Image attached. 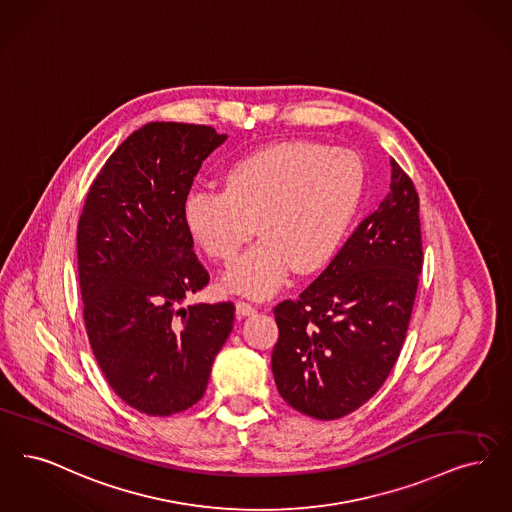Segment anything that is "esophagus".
<instances>
[{
    "instance_id": "esophagus-1",
    "label": "esophagus",
    "mask_w": 512,
    "mask_h": 512,
    "mask_svg": "<svg viewBox=\"0 0 512 512\" xmlns=\"http://www.w3.org/2000/svg\"><path fill=\"white\" fill-rule=\"evenodd\" d=\"M236 314L238 316H251V314H255V307L249 305L246 301H236Z\"/></svg>"
}]
</instances>
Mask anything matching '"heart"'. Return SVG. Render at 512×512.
Wrapping results in <instances>:
<instances>
[{
  "instance_id": "heart-1",
  "label": "heart",
  "mask_w": 512,
  "mask_h": 512,
  "mask_svg": "<svg viewBox=\"0 0 512 512\" xmlns=\"http://www.w3.org/2000/svg\"><path fill=\"white\" fill-rule=\"evenodd\" d=\"M225 190L194 188L184 223L205 253L232 261L253 232L261 242L226 270L225 286L266 297L289 268L310 274L341 246L366 188L360 158L308 141L268 144L226 167Z\"/></svg>"
}]
</instances>
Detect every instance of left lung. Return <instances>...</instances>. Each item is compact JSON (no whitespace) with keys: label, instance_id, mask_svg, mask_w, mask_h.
Segmentation results:
<instances>
[{"label":"left lung","instance_id":"8db88e82","mask_svg":"<svg viewBox=\"0 0 512 512\" xmlns=\"http://www.w3.org/2000/svg\"><path fill=\"white\" fill-rule=\"evenodd\" d=\"M390 190L328 268L274 307L272 373L287 404L339 419L381 389L406 341L423 266L419 196L390 160Z\"/></svg>","mask_w":512,"mask_h":512}]
</instances>
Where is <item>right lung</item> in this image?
I'll list each match as a JSON object with an SVG mask.
<instances>
[{"label": "right lung", "instance_id": "add662e5", "mask_svg": "<svg viewBox=\"0 0 512 512\" xmlns=\"http://www.w3.org/2000/svg\"><path fill=\"white\" fill-rule=\"evenodd\" d=\"M226 135L150 122L106 160L78 225L83 320L93 354L131 408L165 417L194 406L234 328L232 303H196L209 274L194 253L184 200Z\"/></svg>", "mask_w": 512, "mask_h": 512}]
</instances>
